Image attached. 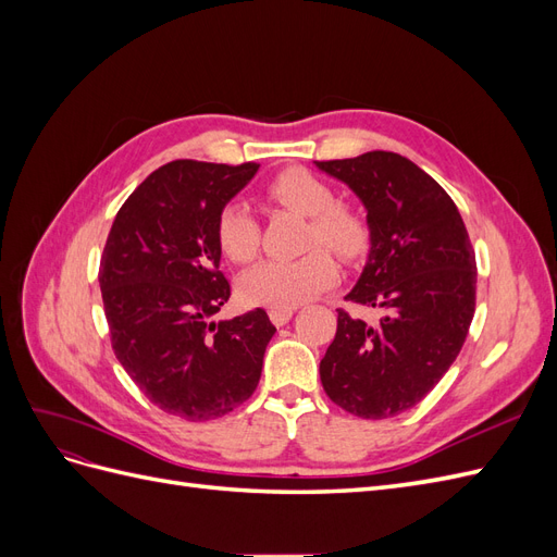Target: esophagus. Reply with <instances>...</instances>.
I'll return each instance as SVG.
<instances>
[{
	"label": "esophagus",
	"instance_id": "34e87169",
	"mask_svg": "<svg viewBox=\"0 0 557 557\" xmlns=\"http://www.w3.org/2000/svg\"><path fill=\"white\" fill-rule=\"evenodd\" d=\"M293 313H295L293 309H272V311H269V320H272L276 327H283L285 323H290Z\"/></svg>",
	"mask_w": 557,
	"mask_h": 557
}]
</instances>
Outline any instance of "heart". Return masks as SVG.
<instances>
[{"mask_svg": "<svg viewBox=\"0 0 557 557\" xmlns=\"http://www.w3.org/2000/svg\"><path fill=\"white\" fill-rule=\"evenodd\" d=\"M264 195L274 205L309 218L305 248L297 260H269L242 278V297L252 307L293 309L323 293L339 276V267L325 249L344 262L364 258L372 242L367 218L348 205L336 201L330 185L315 174L290 166L264 185ZM215 242L223 256L237 264H248L260 252V223L244 201H230L215 218Z\"/></svg>", "mask_w": 557, "mask_h": 557, "instance_id": "heart-1", "label": "heart"}]
</instances>
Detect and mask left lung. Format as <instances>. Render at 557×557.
Instances as JSON below:
<instances>
[{
    "mask_svg": "<svg viewBox=\"0 0 557 557\" xmlns=\"http://www.w3.org/2000/svg\"><path fill=\"white\" fill-rule=\"evenodd\" d=\"M360 197L372 230L362 274L346 299L381 311L364 323L339 309L320 360L327 397L358 418L409 411L442 381L476 309V258L448 193L391 150L315 162Z\"/></svg>",
    "mask_w": 557,
    "mask_h": 557,
    "instance_id": "obj_1",
    "label": "left lung"
}]
</instances>
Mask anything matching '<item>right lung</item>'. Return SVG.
<instances>
[{
  "label": "right lung",
  "mask_w": 557,
  "mask_h": 557,
  "mask_svg": "<svg viewBox=\"0 0 557 557\" xmlns=\"http://www.w3.org/2000/svg\"><path fill=\"white\" fill-rule=\"evenodd\" d=\"M258 166H160L115 213L99 262L117 362L158 409L193 423L221 418L256 393L276 332L262 309L213 320L230 299L215 218Z\"/></svg>",
  "instance_id": "right-lung-1"
}]
</instances>
